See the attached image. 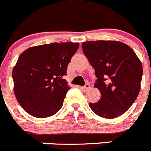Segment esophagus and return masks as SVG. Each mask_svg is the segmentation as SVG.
<instances>
[{
    "label": "esophagus",
    "instance_id": "obj_1",
    "mask_svg": "<svg viewBox=\"0 0 151 151\" xmlns=\"http://www.w3.org/2000/svg\"><path fill=\"white\" fill-rule=\"evenodd\" d=\"M79 88L82 89V90H83V91L88 90V89L90 88V84L87 83V84H86V85H85V86H84V87H79Z\"/></svg>",
    "mask_w": 151,
    "mask_h": 151
}]
</instances>
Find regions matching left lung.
Instances as JSON below:
<instances>
[{"mask_svg": "<svg viewBox=\"0 0 151 151\" xmlns=\"http://www.w3.org/2000/svg\"><path fill=\"white\" fill-rule=\"evenodd\" d=\"M84 54L95 70L94 84L101 92L97 103L89 106L95 114L114 119L125 113L136 100L141 89L143 68L134 50L118 41H86Z\"/></svg>", "mask_w": 151, "mask_h": 151, "instance_id": "left-lung-1", "label": "left lung"}]
</instances>
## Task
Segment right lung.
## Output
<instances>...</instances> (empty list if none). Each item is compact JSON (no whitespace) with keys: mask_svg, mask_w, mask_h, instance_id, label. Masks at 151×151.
<instances>
[{"mask_svg":"<svg viewBox=\"0 0 151 151\" xmlns=\"http://www.w3.org/2000/svg\"><path fill=\"white\" fill-rule=\"evenodd\" d=\"M79 44L51 43L31 47L19 55L12 73L13 91L25 111L47 118L59 111L70 88L63 76Z\"/></svg>","mask_w":151,"mask_h":151,"instance_id":"right-lung-1","label":"right lung"}]
</instances>
